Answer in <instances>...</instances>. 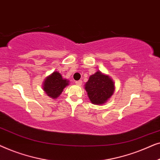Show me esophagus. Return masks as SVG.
<instances>
[{
  "label": "esophagus",
  "mask_w": 160,
  "mask_h": 160,
  "mask_svg": "<svg viewBox=\"0 0 160 160\" xmlns=\"http://www.w3.org/2000/svg\"><path fill=\"white\" fill-rule=\"evenodd\" d=\"M76 85H78V86H81L82 84V80H78V81H76L75 82Z\"/></svg>",
  "instance_id": "34e87169"
}]
</instances>
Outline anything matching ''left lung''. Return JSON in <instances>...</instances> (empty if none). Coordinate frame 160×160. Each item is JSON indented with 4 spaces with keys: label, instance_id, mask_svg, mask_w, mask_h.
Here are the masks:
<instances>
[{
    "label": "left lung",
    "instance_id": "1",
    "mask_svg": "<svg viewBox=\"0 0 160 160\" xmlns=\"http://www.w3.org/2000/svg\"><path fill=\"white\" fill-rule=\"evenodd\" d=\"M88 97L95 105H102L108 101L114 92V82L108 75L97 71L85 84Z\"/></svg>",
    "mask_w": 160,
    "mask_h": 160
}]
</instances>
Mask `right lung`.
<instances>
[{"instance_id":"right-lung-1","label":"right lung","mask_w":160,"mask_h":160,"mask_svg":"<svg viewBox=\"0 0 160 160\" xmlns=\"http://www.w3.org/2000/svg\"><path fill=\"white\" fill-rule=\"evenodd\" d=\"M68 84L69 81L64 79L60 73L55 71L45 78L43 83V89L49 97L55 99Z\"/></svg>"}]
</instances>
